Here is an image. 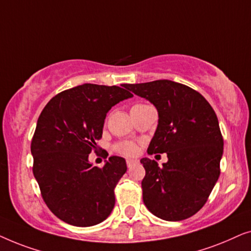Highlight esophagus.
I'll use <instances>...</instances> for the list:
<instances>
[{"instance_id": "34e87169", "label": "esophagus", "mask_w": 251, "mask_h": 251, "mask_svg": "<svg viewBox=\"0 0 251 251\" xmlns=\"http://www.w3.org/2000/svg\"><path fill=\"white\" fill-rule=\"evenodd\" d=\"M138 161L135 160V159H128L126 160V166H128V168H131L133 164H136Z\"/></svg>"}]
</instances>
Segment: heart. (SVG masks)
Instances as JSON below:
<instances>
[{"label": "heart", "instance_id": "obj_1", "mask_svg": "<svg viewBox=\"0 0 251 251\" xmlns=\"http://www.w3.org/2000/svg\"><path fill=\"white\" fill-rule=\"evenodd\" d=\"M114 150L118 153L126 156H132L138 153V147H137L135 143H131V142H122V143L116 144L114 146Z\"/></svg>", "mask_w": 251, "mask_h": 251}]
</instances>
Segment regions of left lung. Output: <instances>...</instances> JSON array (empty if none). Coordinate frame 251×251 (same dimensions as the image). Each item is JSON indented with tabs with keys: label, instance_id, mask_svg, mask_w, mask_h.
<instances>
[{
	"label": "left lung",
	"instance_id": "1",
	"mask_svg": "<svg viewBox=\"0 0 251 251\" xmlns=\"http://www.w3.org/2000/svg\"><path fill=\"white\" fill-rule=\"evenodd\" d=\"M150 100L159 113V125L147 153H167L162 167L155 160H140L147 209L164 221L178 222L200 210L207 202L221 169L224 140L217 115L198 91L170 80L125 84Z\"/></svg>",
	"mask_w": 251,
	"mask_h": 251
}]
</instances>
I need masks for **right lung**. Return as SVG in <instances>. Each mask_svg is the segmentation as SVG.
I'll return each mask as SVG.
<instances>
[{"label": "right lung", "instance_id": "1", "mask_svg": "<svg viewBox=\"0 0 251 251\" xmlns=\"http://www.w3.org/2000/svg\"><path fill=\"white\" fill-rule=\"evenodd\" d=\"M125 88L77 85L54 96L37 120L30 144L34 177L48 208L67 224L97 225L114 208L126 160L111 156L98 168L88 157L97 150L107 112L132 97Z\"/></svg>", "mask_w": 251, "mask_h": 251}]
</instances>
